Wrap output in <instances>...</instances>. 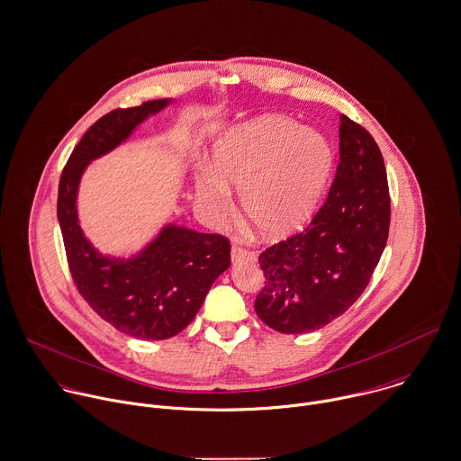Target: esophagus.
I'll list each match as a JSON object with an SVG mask.
<instances>
[{
  "mask_svg": "<svg viewBox=\"0 0 461 461\" xmlns=\"http://www.w3.org/2000/svg\"><path fill=\"white\" fill-rule=\"evenodd\" d=\"M230 259H232L234 265H238V263H241V261H254V259H256V254L250 252V250H247V249H243V247L234 245L232 250H230Z\"/></svg>",
  "mask_w": 461,
  "mask_h": 461,
  "instance_id": "34e87169",
  "label": "esophagus"
}]
</instances>
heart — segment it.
<instances>
[{"label":"heart","instance_id":"heart-1","mask_svg":"<svg viewBox=\"0 0 461 461\" xmlns=\"http://www.w3.org/2000/svg\"><path fill=\"white\" fill-rule=\"evenodd\" d=\"M214 167L196 173V198L214 221L241 191L247 220L268 238L301 229L316 211L334 169L325 134L286 116H261L229 131L214 147Z\"/></svg>","mask_w":461,"mask_h":461}]
</instances>
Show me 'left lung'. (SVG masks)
<instances>
[{
  "mask_svg": "<svg viewBox=\"0 0 461 461\" xmlns=\"http://www.w3.org/2000/svg\"><path fill=\"white\" fill-rule=\"evenodd\" d=\"M390 191L383 154L366 129L339 116V164L327 200L303 232L259 256L258 316L285 334L316 330L352 306L386 247Z\"/></svg>",
  "mask_w": 461,
  "mask_h": 461,
  "instance_id": "1",
  "label": "left lung"
}]
</instances>
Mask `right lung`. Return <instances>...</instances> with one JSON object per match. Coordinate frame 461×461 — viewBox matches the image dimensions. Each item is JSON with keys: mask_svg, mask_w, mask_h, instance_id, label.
Here are the masks:
<instances>
[{"mask_svg": "<svg viewBox=\"0 0 461 461\" xmlns=\"http://www.w3.org/2000/svg\"><path fill=\"white\" fill-rule=\"evenodd\" d=\"M167 104L152 100L107 113L78 141L59 182L57 216L78 294L102 320L140 339H166L184 330L230 265V241L221 234L167 225L136 258L111 259L91 247L78 225L77 193L87 164Z\"/></svg>", "mask_w": 461, "mask_h": 461, "instance_id": "add662e5", "label": "right lung"}]
</instances>
